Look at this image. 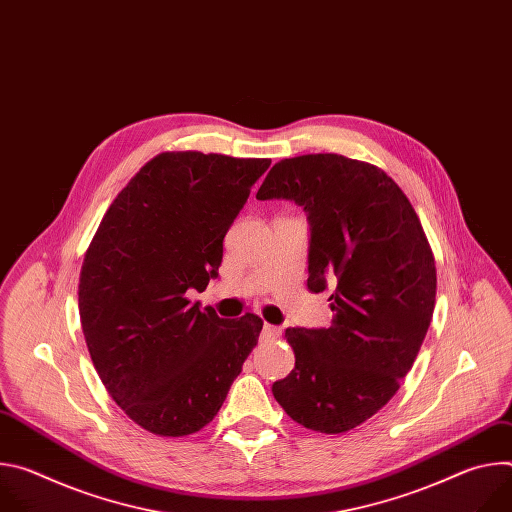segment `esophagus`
Instances as JSON below:
<instances>
[{"mask_svg":"<svg viewBox=\"0 0 512 512\" xmlns=\"http://www.w3.org/2000/svg\"><path fill=\"white\" fill-rule=\"evenodd\" d=\"M261 336H263L265 340H277V338L281 336V330H279L277 326H273V324H265Z\"/></svg>","mask_w":512,"mask_h":512,"instance_id":"obj_1","label":"esophagus"}]
</instances>
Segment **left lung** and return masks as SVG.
Returning a JSON list of instances; mask_svg holds the SVG:
<instances>
[{"label":"left lung","instance_id":"1","mask_svg":"<svg viewBox=\"0 0 512 512\" xmlns=\"http://www.w3.org/2000/svg\"><path fill=\"white\" fill-rule=\"evenodd\" d=\"M285 198L310 221L308 289L334 283L328 328H287L296 367L271 391L285 413L344 433L399 391L435 306V259L419 216L381 168L338 154L277 162L257 192Z\"/></svg>","mask_w":512,"mask_h":512}]
</instances>
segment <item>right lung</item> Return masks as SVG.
Masks as SVG:
<instances>
[{"mask_svg": "<svg viewBox=\"0 0 512 512\" xmlns=\"http://www.w3.org/2000/svg\"><path fill=\"white\" fill-rule=\"evenodd\" d=\"M271 160L164 152L117 194L85 253L79 312L113 401L164 437L200 431L227 399L263 320L200 310L223 239Z\"/></svg>", "mask_w": 512, "mask_h": 512, "instance_id": "right-lung-1", "label": "right lung"}]
</instances>
